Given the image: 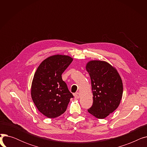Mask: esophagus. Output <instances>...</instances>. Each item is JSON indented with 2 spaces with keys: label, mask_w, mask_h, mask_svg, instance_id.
Segmentation results:
<instances>
[{
  "label": "esophagus",
  "mask_w": 147,
  "mask_h": 147,
  "mask_svg": "<svg viewBox=\"0 0 147 147\" xmlns=\"http://www.w3.org/2000/svg\"><path fill=\"white\" fill-rule=\"evenodd\" d=\"M74 96L75 97L76 99H79L80 98V94L79 93V92H76V93H75L74 94Z\"/></svg>",
  "instance_id": "34e87169"
}]
</instances>
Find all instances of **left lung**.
Listing matches in <instances>:
<instances>
[{
	"mask_svg": "<svg viewBox=\"0 0 147 147\" xmlns=\"http://www.w3.org/2000/svg\"><path fill=\"white\" fill-rule=\"evenodd\" d=\"M86 69L94 96L93 105L88 111L98 119H104L120 103L123 90L121 78L116 68L104 61H90Z\"/></svg>",
	"mask_w": 147,
	"mask_h": 147,
	"instance_id": "left-lung-1",
	"label": "left lung"
}]
</instances>
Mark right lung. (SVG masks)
<instances>
[{
    "label": "right lung",
    "mask_w": 147,
    "mask_h": 147,
    "mask_svg": "<svg viewBox=\"0 0 147 147\" xmlns=\"http://www.w3.org/2000/svg\"><path fill=\"white\" fill-rule=\"evenodd\" d=\"M73 59L54 55L43 60L34 73L31 95L38 110L48 118H55L67 110L73 94L62 79V74Z\"/></svg>",
    "instance_id": "add662e5"
}]
</instances>
